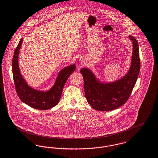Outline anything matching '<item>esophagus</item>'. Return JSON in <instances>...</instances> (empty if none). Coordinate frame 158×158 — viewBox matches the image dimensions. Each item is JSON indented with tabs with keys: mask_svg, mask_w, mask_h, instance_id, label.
I'll list each match as a JSON object with an SVG mask.
<instances>
[{
	"mask_svg": "<svg viewBox=\"0 0 158 158\" xmlns=\"http://www.w3.org/2000/svg\"><path fill=\"white\" fill-rule=\"evenodd\" d=\"M79 63L81 64H82L84 65L85 63H86V60L85 59L83 58V57H81L79 59Z\"/></svg>",
	"mask_w": 158,
	"mask_h": 158,
	"instance_id": "34e87169",
	"label": "esophagus"
}]
</instances>
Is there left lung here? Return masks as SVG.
I'll return each mask as SVG.
<instances>
[{
  "mask_svg": "<svg viewBox=\"0 0 158 158\" xmlns=\"http://www.w3.org/2000/svg\"><path fill=\"white\" fill-rule=\"evenodd\" d=\"M132 42V53L130 69L121 79L104 82L86 67L81 70L84 81V90L87 102L93 109L100 111H111L124 104L137 82L140 69L139 48L137 40L129 36Z\"/></svg>",
  "mask_w": 158,
  "mask_h": 158,
  "instance_id": "obj_1",
  "label": "left lung"
}]
</instances>
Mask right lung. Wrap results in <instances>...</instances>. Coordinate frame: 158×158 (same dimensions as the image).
I'll list each match as a JSON object with an SVG mask.
<instances>
[{"label":"right lung","mask_w":158,"mask_h":158,"mask_svg":"<svg viewBox=\"0 0 158 158\" xmlns=\"http://www.w3.org/2000/svg\"><path fill=\"white\" fill-rule=\"evenodd\" d=\"M23 41L20 39L12 59V67L15 89L20 100L30 107L38 110H48L58 104L65 82L76 70L73 64L61 69L57 75L54 85L47 91H40L30 86L21 74L19 64V50Z\"/></svg>","instance_id":"1"}]
</instances>
